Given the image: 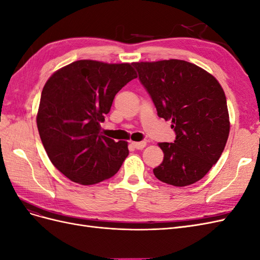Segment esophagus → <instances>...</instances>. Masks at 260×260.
<instances>
[{
  "label": "esophagus",
  "instance_id": "obj_1",
  "mask_svg": "<svg viewBox=\"0 0 260 260\" xmlns=\"http://www.w3.org/2000/svg\"><path fill=\"white\" fill-rule=\"evenodd\" d=\"M131 144L137 149H143L146 146V142H144V141H141V142H132Z\"/></svg>",
  "mask_w": 260,
  "mask_h": 260
}]
</instances>
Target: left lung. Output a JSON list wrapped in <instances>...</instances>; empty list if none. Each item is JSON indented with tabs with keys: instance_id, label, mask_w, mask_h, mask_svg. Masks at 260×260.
Wrapping results in <instances>:
<instances>
[{
	"instance_id": "8db88e82",
	"label": "left lung",
	"mask_w": 260,
	"mask_h": 260,
	"mask_svg": "<svg viewBox=\"0 0 260 260\" xmlns=\"http://www.w3.org/2000/svg\"><path fill=\"white\" fill-rule=\"evenodd\" d=\"M157 115L171 120L174 143H159L164 160L153 169L161 182H198L221 156L230 131L221 85L201 67L180 59L133 62Z\"/></svg>"
}]
</instances>
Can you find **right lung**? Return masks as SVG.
<instances>
[{"mask_svg":"<svg viewBox=\"0 0 260 260\" xmlns=\"http://www.w3.org/2000/svg\"><path fill=\"white\" fill-rule=\"evenodd\" d=\"M137 78L130 64L82 59L53 74L42 90L37 125L50 160L76 183L112 178L129 154L125 141L101 135L116 94Z\"/></svg>","mask_w":260,"mask_h":260,"instance_id":"right-lung-1","label":"right lung"}]
</instances>
